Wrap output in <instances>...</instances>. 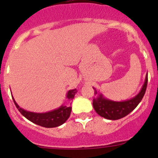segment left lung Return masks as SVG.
Masks as SVG:
<instances>
[{
    "instance_id": "8db88e82",
    "label": "left lung",
    "mask_w": 158,
    "mask_h": 158,
    "mask_svg": "<svg viewBox=\"0 0 158 158\" xmlns=\"http://www.w3.org/2000/svg\"><path fill=\"white\" fill-rule=\"evenodd\" d=\"M148 85V73L146 74L145 80L141 87L140 92L135 96L130 99L125 101H113L106 98L101 92L94 88L96 98H93V108L98 114L109 120H118L128 115L141 102V99L145 94Z\"/></svg>"
}]
</instances>
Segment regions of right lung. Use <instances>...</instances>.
Wrapping results in <instances>:
<instances>
[{
	"mask_svg": "<svg viewBox=\"0 0 158 158\" xmlns=\"http://www.w3.org/2000/svg\"><path fill=\"white\" fill-rule=\"evenodd\" d=\"M76 92L77 91L76 89L69 90L66 93V98L71 101L74 98ZM12 98L16 107L21 113L22 115L24 116L27 119H28L33 123L40 125V126L44 127V128H55V127L60 126L67 121L70 115V113H71V106H66L64 105H62L57 109L47 111V112L37 113L27 111L18 106L13 95Z\"/></svg>",
	"mask_w": 158,
	"mask_h": 158,
	"instance_id": "obj_1",
	"label": "right lung"
}]
</instances>
